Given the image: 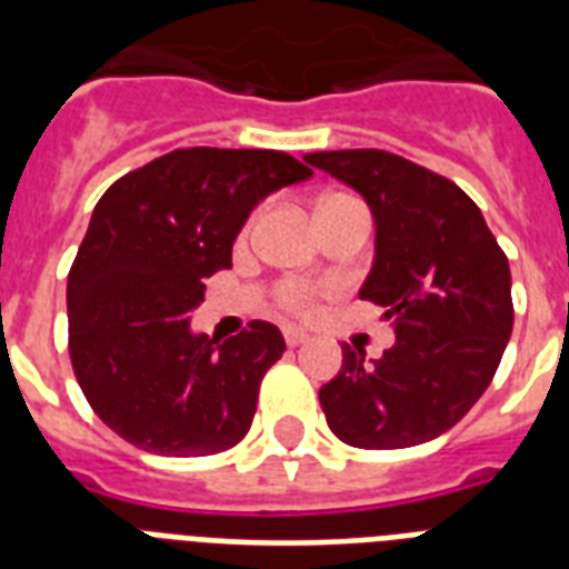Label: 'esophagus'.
Returning <instances> with one entry per match:
<instances>
[{
    "instance_id": "obj_1",
    "label": "esophagus",
    "mask_w": 569,
    "mask_h": 569,
    "mask_svg": "<svg viewBox=\"0 0 569 569\" xmlns=\"http://www.w3.org/2000/svg\"><path fill=\"white\" fill-rule=\"evenodd\" d=\"M283 337H286V346L289 348H298V346H303V342H310V333H303V330H298V328H286Z\"/></svg>"
}]
</instances>
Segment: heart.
<instances>
[{
    "label": "heart",
    "instance_id": "1",
    "mask_svg": "<svg viewBox=\"0 0 569 569\" xmlns=\"http://www.w3.org/2000/svg\"><path fill=\"white\" fill-rule=\"evenodd\" d=\"M277 301L283 303L289 312H310L312 307V289L301 280H289L277 289Z\"/></svg>",
    "mask_w": 569,
    "mask_h": 569
}]
</instances>
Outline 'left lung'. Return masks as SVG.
I'll return each mask as SVG.
<instances>
[{"mask_svg":"<svg viewBox=\"0 0 569 569\" xmlns=\"http://www.w3.org/2000/svg\"><path fill=\"white\" fill-rule=\"evenodd\" d=\"M363 197L375 259L360 298L383 307L396 346L319 389L330 431L357 449H407L440 437L490 387L511 339V268L485 214L440 173L383 150L303 156Z\"/></svg>","mask_w":569,"mask_h":569,"instance_id":"obj_1","label":"left lung"}]
</instances>
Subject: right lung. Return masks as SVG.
<instances>
[{"mask_svg": "<svg viewBox=\"0 0 569 569\" xmlns=\"http://www.w3.org/2000/svg\"><path fill=\"white\" fill-rule=\"evenodd\" d=\"M312 177L280 150L189 147L120 177L93 206L67 277L70 360L102 422L138 449L200 458L232 449L257 413L283 333L191 330L206 277L232 266L250 212Z\"/></svg>", "mask_w": 569, "mask_h": 569, "instance_id": "obj_1", "label": "right lung"}]
</instances>
